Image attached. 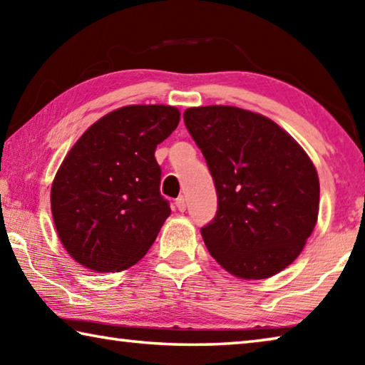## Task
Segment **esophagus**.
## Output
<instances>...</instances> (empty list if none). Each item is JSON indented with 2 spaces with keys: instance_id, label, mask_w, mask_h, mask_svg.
I'll list each match as a JSON object with an SVG mask.
<instances>
[{
  "instance_id": "esophagus-1",
  "label": "esophagus",
  "mask_w": 365,
  "mask_h": 365,
  "mask_svg": "<svg viewBox=\"0 0 365 365\" xmlns=\"http://www.w3.org/2000/svg\"><path fill=\"white\" fill-rule=\"evenodd\" d=\"M175 206H177V209L178 211H185V209H187V200H185L183 196H180V197H177L175 200Z\"/></svg>"
}]
</instances>
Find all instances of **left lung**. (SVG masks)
Wrapping results in <instances>:
<instances>
[{
  "label": "left lung",
  "mask_w": 365,
  "mask_h": 365,
  "mask_svg": "<svg viewBox=\"0 0 365 365\" xmlns=\"http://www.w3.org/2000/svg\"><path fill=\"white\" fill-rule=\"evenodd\" d=\"M183 120L217 191L215 217L201 228L211 256L240 279L279 274L316 227L320 187L312 160L292 135L251 110L190 108Z\"/></svg>",
  "instance_id": "obj_1"
}]
</instances>
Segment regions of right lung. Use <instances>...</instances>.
Wrapping results in <instances>:
<instances>
[{
    "mask_svg": "<svg viewBox=\"0 0 365 365\" xmlns=\"http://www.w3.org/2000/svg\"><path fill=\"white\" fill-rule=\"evenodd\" d=\"M177 108L135 104L95 122L61 164L51 211L61 243L83 267H132L170 215L154 151L175 130Z\"/></svg>",
    "mask_w": 365,
    "mask_h": 365,
    "instance_id": "right-lung-1",
    "label": "right lung"
}]
</instances>
